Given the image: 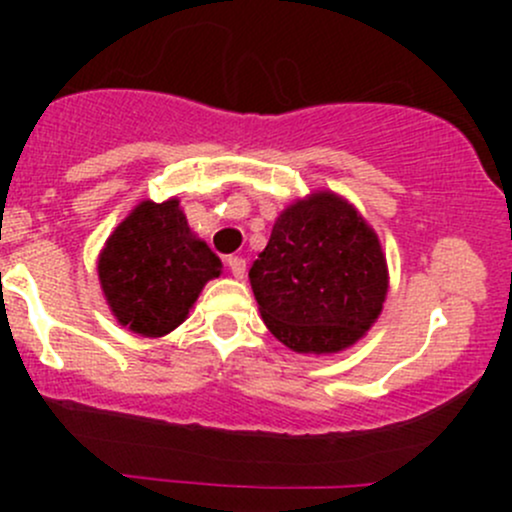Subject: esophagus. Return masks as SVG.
I'll return each mask as SVG.
<instances>
[{
  "label": "esophagus",
  "instance_id": "esophagus-1",
  "mask_svg": "<svg viewBox=\"0 0 512 512\" xmlns=\"http://www.w3.org/2000/svg\"><path fill=\"white\" fill-rule=\"evenodd\" d=\"M228 269H231L236 279H243L248 262H245V257H228Z\"/></svg>",
  "mask_w": 512,
  "mask_h": 512
}]
</instances>
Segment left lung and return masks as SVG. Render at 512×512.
Listing matches in <instances>:
<instances>
[{
    "instance_id": "obj_1",
    "label": "left lung",
    "mask_w": 512,
    "mask_h": 512,
    "mask_svg": "<svg viewBox=\"0 0 512 512\" xmlns=\"http://www.w3.org/2000/svg\"><path fill=\"white\" fill-rule=\"evenodd\" d=\"M264 325L293 351L334 354L363 337L383 310L387 267L354 207L317 192L279 216L250 269Z\"/></svg>"
}]
</instances>
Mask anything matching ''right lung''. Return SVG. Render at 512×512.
Returning <instances> with one entry per match:
<instances>
[{"mask_svg":"<svg viewBox=\"0 0 512 512\" xmlns=\"http://www.w3.org/2000/svg\"><path fill=\"white\" fill-rule=\"evenodd\" d=\"M221 260L192 236L178 199L142 202L108 238L98 276L120 325L161 337L180 325Z\"/></svg>","mask_w":512,"mask_h":512,"instance_id":"obj_1","label":"right lung"}]
</instances>
